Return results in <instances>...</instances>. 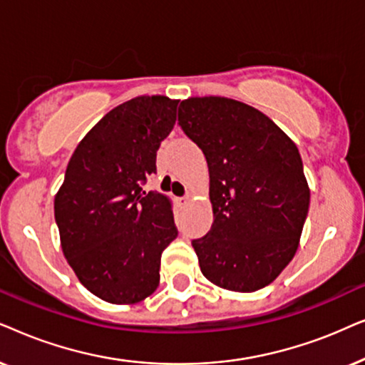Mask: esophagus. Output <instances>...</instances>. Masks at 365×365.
I'll use <instances>...</instances> for the list:
<instances>
[{"instance_id": "34e87169", "label": "esophagus", "mask_w": 365, "mask_h": 365, "mask_svg": "<svg viewBox=\"0 0 365 365\" xmlns=\"http://www.w3.org/2000/svg\"><path fill=\"white\" fill-rule=\"evenodd\" d=\"M177 200H178L180 205H187V203H188V197H187V195H185V197H178Z\"/></svg>"}]
</instances>
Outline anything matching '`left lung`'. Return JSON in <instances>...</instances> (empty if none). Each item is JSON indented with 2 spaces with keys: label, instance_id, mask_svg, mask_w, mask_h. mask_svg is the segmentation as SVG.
<instances>
[{
  "label": "left lung",
  "instance_id": "obj_1",
  "mask_svg": "<svg viewBox=\"0 0 365 365\" xmlns=\"http://www.w3.org/2000/svg\"><path fill=\"white\" fill-rule=\"evenodd\" d=\"M178 125L210 173L213 223L192 240L202 274L233 292L264 289L292 260L307 218L299 148L262 111L222 96L182 101Z\"/></svg>",
  "mask_w": 365,
  "mask_h": 365
}]
</instances>
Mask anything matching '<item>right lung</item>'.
I'll return each mask as SVG.
<instances>
[{"mask_svg":"<svg viewBox=\"0 0 365 365\" xmlns=\"http://www.w3.org/2000/svg\"><path fill=\"white\" fill-rule=\"evenodd\" d=\"M177 100L137 96L108 111L78 145L55 197L61 249L81 284L110 304H135L160 282V259L178 235L170 200L143 192Z\"/></svg>","mask_w":365,"mask_h":365,"instance_id":"add662e5","label":"right lung"}]
</instances>
